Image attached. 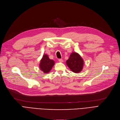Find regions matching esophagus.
Wrapping results in <instances>:
<instances>
[{"instance_id":"34e87169","label":"esophagus","mask_w":120,"mask_h":120,"mask_svg":"<svg viewBox=\"0 0 120 120\" xmlns=\"http://www.w3.org/2000/svg\"><path fill=\"white\" fill-rule=\"evenodd\" d=\"M58 61H59V62H61V63H62L63 62V60L62 59H59Z\"/></svg>"}]
</instances>
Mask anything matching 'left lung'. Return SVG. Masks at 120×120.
Here are the masks:
<instances>
[{
	"label": "left lung",
	"mask_w": 120,
	"mask_h": 120,
	"mask_svg": "<svg viewBox=\"0 0 120 120\" xmlns=\"http://www.w3.org/2000/svg\"><path fill=\"white\" fill-rule=\"evenodd\" d=\"M66 62L68 68L75 73L80 72L84 65V61L78 53L74 52L71 54Z\"/></svg>",
	"instance_id": "left-lung-1"
}]
</instances>
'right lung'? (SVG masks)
I'll return each mask as SVG.
<instances>
[{
	"label": "right lung",
	"mask_w": 120,
	"mask_h": 120,
	"mask_svg": "<svg viewBox=\"0 0 120 120\" xmlns=\"http://www.w3.org/2000/svg\"><path fill=\"white\" fill-rule=\"evenodd\" d=\"M54 64L53 60L50 59L47 54H44L41 60L40 68L44 73H48Z\"/></svg>",
	"instance_id": "obj_1"
}]
</instances>
